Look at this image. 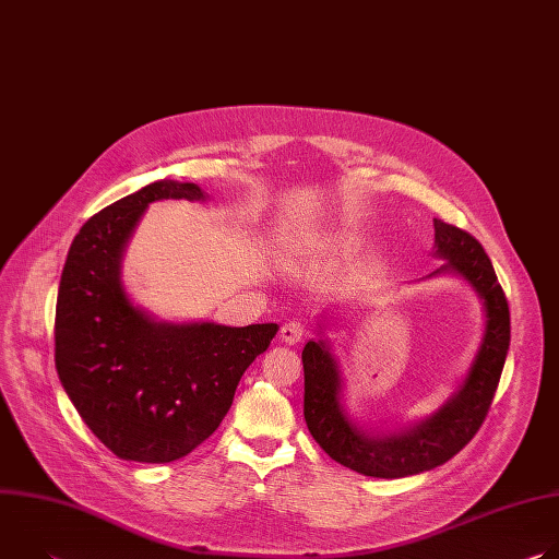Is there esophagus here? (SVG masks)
<instances>
[{
    "label": "esophagus",
    "mask_w": 559,
    "mask_h": 559,
    "mask_svg": "<svg viewBox=\"0 0 559 559\" xmlns=\"http://www.w3.org/2000/svg\"><path fill=\"white\" fill-rule=\"evenodd\" d=\"M302 336H305V323H302V321H287V323L281 328V338H283V343H287V345L300 343Z\"/></svg>",
    "instance_id": "34e87169"
}]
</instances>
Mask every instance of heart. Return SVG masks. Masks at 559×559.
<instances>
[{"mask_svg":"<svg viewBox=\"0 0 559 559\" xmlns=\"http://www.w3.org/2000/svg\"><path fill=\"white\" fill-rule=\"evenodd\" d=\"M341 243H343L341 236H334V238H332V246H341Z\"/></svg>","mask_w":559,"mask_h":559,"instance_id":"b5f03b06","label":"heart"}]
</instances>
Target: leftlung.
<instances>
[{
    "mask_svg": "<svg viewBox=\"0 0 559 559\" xmlns=\"http://www.w3.org/2000/svg\"><path fill=\"white\" fill-rule=\"evenodd\" d=\"M433 257L444 263L429 276L453 274L464 278L483 300L485 334L457 389L427 420L380 431L356 423L345 405V378L332 343L323 336L302 349L305 423L313 440L338 464L369 477H407L431 471L464 449L483 427L496 395L511 343L509 302L496 270L475 238L440 218H433Z\"/></svg>",
    "mask_w": 559,
    "mask_h": 559,
    "instance_id": "8db88e82",
    "label": "left lung"
}]
</instances>
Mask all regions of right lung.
I'll return each mask as SVG.
<instances>
[{
  "mask_svg": "<svg viewBox=\"0 0 559 559\" xmlns=\"http://www.w3.org/2000/svg\"><path fill=\"white\" fill-rule=\"evenodd\" d=\"M205 201L197 183L154 181L88 218L68 250L55 311V367L70 403L117 455L164 464L207 440L276 323H166L136 307L121 261L145 207Z\"/></svg>",
  "mask_w": 559,
  "mask_h": 559,
  "instance_id": "1",
  "label": "right lung"
}]
</instances>
